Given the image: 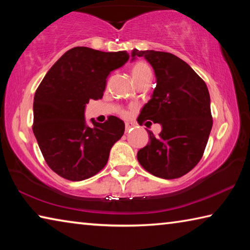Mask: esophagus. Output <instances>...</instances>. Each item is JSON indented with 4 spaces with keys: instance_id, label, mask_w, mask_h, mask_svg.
<instances>
[{
    "instance_id": "34e87169",
    "label": "esophagus",
    "mask_w": 250,
    "mask_h": 250,
    "mask_svg": "<svg viewBox=\"0 0 250 250\" xmlns=\"http://www.w3.org/2000/svg\"><path fill=\"white\" fill-rule=\"evenodd\" d=\"M133 125L130 124V122H125V132H129V131L132 130Z\"/></svg>"
}]
</instances>
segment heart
<instances>
[{"instance_id":"obj_1","label":"heart","mask_w":250,"mask_h":250,"mask_svg":"<svg viewBox=\"0 0 250 250\" xmlns=\"http://www.w3.org/2000/svg\"><path fill=\"white\" fill-rule=\"evenodd\" d=\"M131 75H132V78L135 82V83H139L143 82V80L151 78L152 76V71L151 68L147 64H146L145 62H138L137 64H134V66L131 69ZM122 116H126L125 111H121Z\"/></svg>"}]
</instances>
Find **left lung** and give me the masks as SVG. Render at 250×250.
<instances>
[{
    "label": "left lung",
    "mask_w": 250,
    "mask_h": 250,
    "mask_svg": "<svg viewBox=\"0 0 250 250\" xmlns=\"http://www.w3.org/2000/svg\"><path fill=\"white\" fill-rule=\"evenodd\" d=\"M153 67L156 87L142 108L139 124L151 120L162 125L158 137L138 151L142 167L161 179H177L200 162L213 126L210 98L206 83L175 55L155 50H132Z\"/></svg>",
    "instance_id": "8db88e82"
}]
</instances>
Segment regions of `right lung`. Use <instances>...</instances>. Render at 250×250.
<instances>
[{
    "mask_svg": "<svg viewBox=\"0 0 250 250\" xmlns=\"http://www.w3.org/2000/svg\"><path fill=\"white\" fill-rule=\"evenodd\" d=\"M129 54L74 47L62 55L42 80L34 97L33 132L47 166L59 176L83 181L108 162L112 146L125 132L115 116L104 124L84 120L90 99H101L108 75L124 66Z\"/></svg>",
    "mask_w": 250,
    "mask_h": 250,
    "instance_id": "1",
    "label": "right lung"
}]
</instances>
